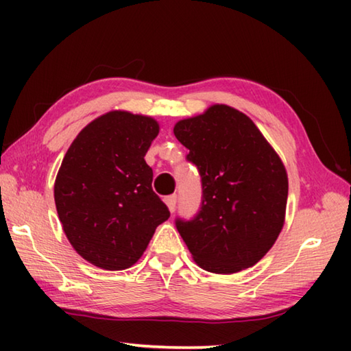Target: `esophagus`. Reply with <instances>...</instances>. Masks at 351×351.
<instances>
[{"mask_svg":"<svg viewBox=\"0 0 351 351\" xmlns=\"http://www.w3.org/2000/svg\"><path fill=\"white\" fill-rule=\"evenodd\" d=\"M165 204L169 206L170 212H173L176 209V203H178V195H170V197H167L164 199Z\"/></svg>","mask_w":351,"mask_h":351,"instance_id":"esophagus-1","label":"esophagus"}]
</instances>
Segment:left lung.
<instances>
[{"label":"left lung","mask_w":351,"mask_h":351,"mask_svg":"<svg viewBox=\"0 0 351 351\" xmlns=\"http://www.w3.org/2000/svg\"><path fill=\"white\" fill-rule=\"evenodd\" d=\"M176 139L201 176V204L175 224L201 268L232 274L263 258L283 228L288 176L280 158L246 114L213 105L180 121Z\"/></svg>","instance_id":"obj_1"}]
</instances>
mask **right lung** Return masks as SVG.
<instances>
[{
	"instance_id": "add662e5",
	"label": "right lung",
	"mask_w": 351,
	"mask_h": 351,
	"mask_svg": "<svg viewBox=\"0 0 351 351\" xmlns=\"http://www.w3.org/2000/svg\"><path fill=\"white\" fill-rule=\"evenodd\" d=\"M158 133L152 117L111 111L64 154L54 187L58 218L75 251L99 268H130L170 217L144 159Z\"/></svg>"
}]
</instances>
